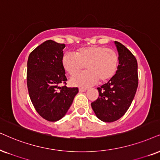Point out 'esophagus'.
<instances>
[{"instance_id":"34e87169","label":"esophagus","mask_w":160,"mask_h":160,"mask_svg":"<svg viewBox=\"0 0 160 160\" xmlns=\"http://www.w3.org/2000/svg\"><path fill=\"white\" fill-rule=\"evenodd\" d=\"M86 90H87V88H79V92H86Z\"/></svg>"}]
</instances>
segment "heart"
Listing matches in <instances>:
<instances>
[{"label": "heart", "instance_id": "b5f03b06", "mask_svg": "<svg viewBox=\"0 0 160 160\" xmlns=\"http://www.w3.org/2000/svg\"><path fill=\"white\" fill-rule=\"evenodd\" d=\"M62 67L71 76L77 74L71 82L74 86L87 87L98 81L105 82L116 74L119 66V55L116 51L104 46L93 45L79 48L76 54L65 52L61 58Z\"/></svg>", "mask_w": 160, "mask_h": 160}]
</instances>
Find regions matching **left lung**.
I'll use <instances>...</instances> for the list:
<instances>
[{
    "instance_id": "obj_1",
    "label": "left lung",
    "mask_w": 160,
    "mask_h": 160,
    "mask_svg": "<svg viewBox=\"0 0 160 160\" xmlns=\"http://www.w3.org/2000/svg\"><path fill=\"white\" fill-rule=\"evenodd\" d=\"M119 52V66L114 76L98 88L99 97L92 102L96 116L106 122H114L128 111L138 86L137 61L134 54L115 41Z\"/></svg>"
}]
</instances>
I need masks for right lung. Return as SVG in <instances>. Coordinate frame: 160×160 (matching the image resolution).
<instances>
[{"instance_id": "add662e5", "label": "right lung", "mask_w": 160, "mask_h": 160, "mask_svg": "<svg viewBox=\"0 0 160 160\" xmlns=\"http://www.w3.org/2000/svg\"><path fill=\"white\" fill-rule=\"evenodd\" d=\"M65 46L46 40L28 58L26 81L30 99L38 114L50 122L64 117L79 92L78 87L66 86L67 78L61 63Z\"/></svg>"}]
</instances>
